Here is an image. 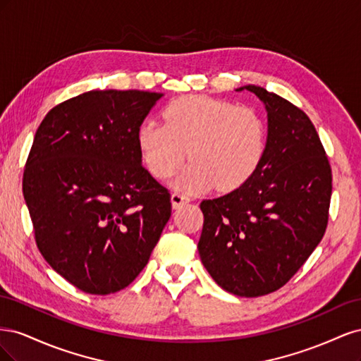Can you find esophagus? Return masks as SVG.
Instances as JSON below:
<instances>
[{
    "label": "esophagus",
    "mask_w": 361,
    "mask_h": 361,
    "mask_svg": "<svg viewBox=\"0 0 361 361\" xmlns=\"http://www.w3.org/2000/svg\"><path fill=\"white\" fill-rule=\"evenodd\" d=\"M190 200H191V199L188 197V195H185L183 192L176 191V192L171 194V204H173V207H180V206H183L185 203H188Z\"/></svg>",
    "instance_id": "34e87169"
}]
</instances>
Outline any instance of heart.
<instances>
[{
    "mask_svg": "<svg viewBox=\"0 0 361 361\" xmlns=\"http://www.w3.org/2000/svg\"><path fill=\"white\" fill-rule=\"evenodd\" d=\"M138 145L149 171L158 179L191 164L176 187L194 192L232 191L244 185L264 158L267 126L248 106L200 94L182 96L164 110V123L147 120L140 126Z\"/></svg>",
    "mask_w": 361,
    "mask_h": 361,
    "instance_id": "heart-1",
    "label": "heart"
}]
</instances>
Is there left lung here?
<instances>
[{
	"instance_id": "obj_1",
	"label": "left lung",
	"mask_w": 361,
	"mask_h": 361,
	"mask_svg": "<svg viewBox=\"0 0 361 361\" xmlns=\"http://www.w3.org/2000/svg\"><path fill=\"white\" fill-rule=\"evenodd\" d=\"M244 89L267 106V149L244 185L200 203L199 253L224 290L251 298L285 286L321 243L333 174L307 114L262 87Z\"/></svg>"
}]
</instances>
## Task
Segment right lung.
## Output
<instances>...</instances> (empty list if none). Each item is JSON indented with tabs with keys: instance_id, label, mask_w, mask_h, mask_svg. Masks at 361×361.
<instances>
[{
	"instance_id": "add662e5",
	"label": "right lung",
	"mask_w": 361,
	"mask_h": 361,
	"mask_svg": "<svg viewBox=\"0 0 361 361\" xmlns=\"http://www.w3.org/2000/svg\"><path fill=\"white\" fill-rule=\"evenodd\" d=\"M161 96L92 90L54 106L37 128L23 179L36 244L85 293L130 285L171 215L170 191L141 166L138 145Z\"/></svg>"
}]
</instances>
